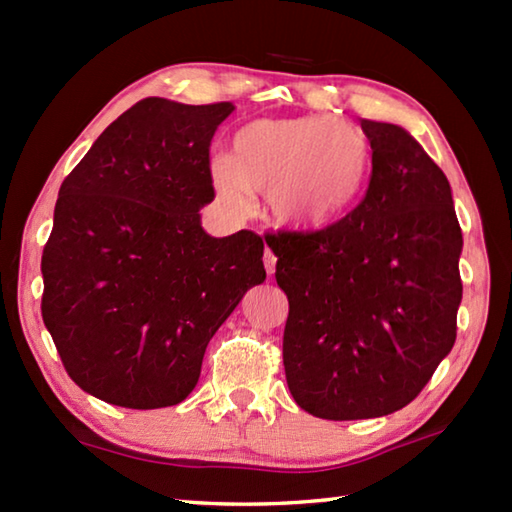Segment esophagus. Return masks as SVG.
I'll list each match as a JSON object with an SVG mask.
<instances>
[{
  "mask_svg": "<svg viewBox=\"0 0 512 512\" xmlns=\"http://www.w3.org/2000/svg\"><path fill=\"white\" fill-rule=\"evenodd\" d=\"M275 264H277L275 255L271 253V250L266 248V253H264V268H266V273H268V275H273V273H275Z\"/></svg>",
  "mask_w": 512,
  "mask_h": 512,
  "instance_id": "esophagus-1",
  "label": "esophagus"
}]
</instances>
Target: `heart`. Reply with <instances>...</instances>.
<instances>
[{
    "label": "heart",
    "instance_id": "1",
    "mask_svg": "<svg viewBox=\"0 0 512 512\" xmlns=\"http://www.w3.org/2000/svg\"><path fill=\"white\" fill-rule=\"evenodd\" d=\"M370 171V146L348 121L332 115L253 119L232 137L230 155L207 167L223 207L237 216L266 194L268 216L293 232H318L357 205Z\"/></svg>",
    "mask_w": 512,
    "mask_h": 512
}]
</instances>
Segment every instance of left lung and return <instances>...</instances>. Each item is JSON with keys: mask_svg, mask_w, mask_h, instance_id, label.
Segmentation results:
<instances>
[{"mask_svg": "<svg viewBox=\"0 0 512 512\" xmlns=\"http://www.w3.org/2000/svg\"><path fill=\"white\" fill-rule=\"evenodd\" d=\"M361 128L372 149L363 201L320 232L266 239L289 298V391L323 420L381 418L415 400L454 348L463 298L443 169L402 126Z\"/></svg>", "mask_w": 512, "mask_h": 512, "instance_id": "obj_1", "label": "left lung"}]
</instances>
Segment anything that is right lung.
<instances>
[{
  "label": "right lung",
  "instance_id": "right-lung-1",
  "mask_svg": "<svg viewBox=\"0 0 512 512\" xmlns=\"http://www.w3.org/2000/svg\"><path fill=\"white\" fill-rule=\"evenodd\" d=\"M235 106L146 97L63 180L42 253V320L67 375L126 409L180 404L248 289L266 280L250 230L207 235L210 142Z\"/></svg>",
  "mask_w": 512,
  "mask_h": 512
}]
</instances>
